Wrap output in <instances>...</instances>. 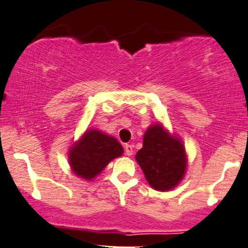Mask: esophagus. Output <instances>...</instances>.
Listing matches in <instances>:
<instances>
[{
    "label": "esophagus",
    "instance_id": "34e87169",
    "mask_svg": "<svg viewBox=\"0 0 248 248\" xmlns=\"http://www.w3.org/2000/svg\"><path fill=\"white\" fill-rule=\"evenodd\" d=\"M125 155L127 156H131L132 154H133V146H131V144H125Z\"/></svg>",
    "mask_w": 248,
    "mask_h": 248
}]
</instances>
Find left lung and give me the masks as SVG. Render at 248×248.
Listing matches in <instances>:
<instances>
[{
  "mask_svg": "<svg viewBox=\"0 0 248 248\" xmlns=\"http://www.w3.org/2000/svg\"><path fill=\"white\" fill-rule=\"evenodd\" d=\"M148 183L154 189L166 191L181 181L187 167L186 150L181 141L170 136L160 124L148 128L143 147L136 156Z\"/></svg>",
  "mask_w": 248,
  "mask_h": 248,
  "instance_id": "1",
  "label": "left lung"
}]
</instances>
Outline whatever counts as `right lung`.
<instances>
[{"instance_id": "add662e5", "label": "right lung", "mask_w": 248, "mask_h": 248, "mask_svg": "<svg viewBox=\"0 0 248 248\" xmlns=\"http://www.w3.org/2000/svg\"><path fill=\"white\" fill-rule=\"evenodd\" d=\"M123 154V147L114 137L98 130L86 131L69 152V164L77 176L92 180L108 163Z\"/></svg>"}]
</instances>
